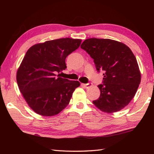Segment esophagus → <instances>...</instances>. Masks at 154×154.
I'll return each instance as SVG.
<instances>
[{"instance_id":"obj_1","label":"esophagus","mask_w":154,"mask_h":154,"mask_svg":"<svg viewBox=\"0 0 154 154\" xmlns=\"http://www.w3.org/2000/svg\"><path fill=\"white\" fill-rule=\"evenodd\" d=\"M83 85H84V87H86V88H89V87H90L92 86V85H93V84L91 83H87V84H84Z\"/></svg>"}]
</instances>
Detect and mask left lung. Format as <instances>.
<instances>
[{
    "label": "left lung",
    "mask_w": 154,
    "mask_h": 154,
    "mask_svg": "<svg viewBox=\"0 0 154 154\" xmlns=\"http://www.w3.org/2000/svg\"><path fill=\"white\" fill-rule=\"evenodd\" d=\"M94 60L98 71H103V83L98 85L99 99L93 103L107 113L118 112L135 96L141 81L136 57L122 42L110 39L89 38L81 45Z\"/></svg>",
    "instance_id": "1"
}]
</instances>
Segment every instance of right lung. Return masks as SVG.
<instances>
[{
	"mask_svg": "<svg viewBox=\"0 0 154 154\" xmlns=\"http://www.w3.org/2000/svg\"><path fill=\"white\" fill-rule=\"evenodd\" d=\"M81 43L80 39L61 38L35 44L27 51L16 81L23 97L35 113L56 115L69 103L80 83L56 74L67 68L65 59Z\"/></svg>",
	"mask_w": 154,
	"mask_h": 154,
	"instance_id": "right-lung-1",
	"label": "right lung"
}]
</instances>
